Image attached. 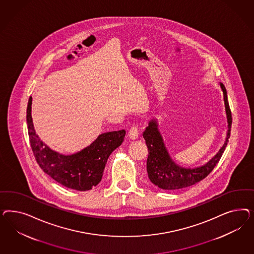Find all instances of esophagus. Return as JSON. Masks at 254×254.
Segmentation results:
<instances>
[{
    "instance_id": "1",
    "label": "esophagus",
    "mask_w": 254,
    "mask_h": 254,
    "mask_svg": "<svg viewBox=\"0 0 254 254\" xmlns=\"http://www.w3.org/2000/svg\"><path fill=\"white\" fill-rule=\"evenodd\" d=\"M139 135V131H138L137 127H132L129 131H128V137L130 139H137Z\"/></svg>"
}]
</instances>
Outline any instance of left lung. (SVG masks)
I'll use <instances>...</instances> for the list:
<instances>
[{
	"instance_id": "left-lung-1",
	"label": "left lung",
	"mask_w": 254,
	"mask_h": 254,
	"mask_svg": "<svg viewBox=\"0 0 254 254\" xmlns=\"http://www.w3.org/2000/svg\"><path fill=\"white\" fill-rule=\"evenodd\" d=\"M220 86L223 93L228 129L223 146L205 165L193 169H186L177 165L171 159L165 146L161 134L158 130L157 120L152 119L148 124L146 129L142 134L149 151L147 158V172L150 181L157 187L164 190H177L195 185L207 177L221 159L230 138L232 116L225 86L222 83H220Z\"/></svg>"
}]
</instances>
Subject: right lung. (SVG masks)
Instances as JSON below:
<instances>
[{
	"label": "right lung",
	"instance_id": "right-lung-1",
	"mask_svg": "<svg viewBox=\"0 0 254 254\" xmlns=\"http://www.w3.org/2000/svg\"><path fill=\"white\" fill-rule=\"evenodd\" d=\"M30 98L27 124L31 149L40 168L59 184L77 191H87L101 181L110 154L124 141L126 130L100 134L90 145L75 154L64 155L51 150L36 134L31 117Z\"/></svg>",
	"mask_w": 254,
	"mask_h": 254
}]
</instances>
